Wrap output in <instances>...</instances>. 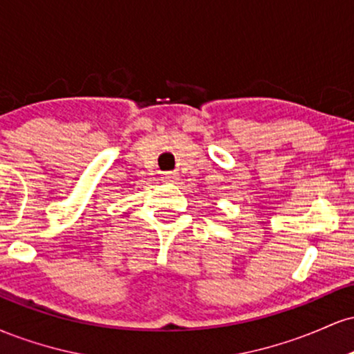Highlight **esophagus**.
<instances>
[{
	"mask_svg": "<svg viewBox=\"0 0 354 354\" xmlns=\"http://www.w3.org/2000/svg\"><path fill=\"white\" fill-rule=\"evenodd\" d=\"M163 180L174 181V180H178V176H176V173H165L163 174Z\"/></svg>",
	"mask_w": 354,
	"mask_h": 354,
	"instance_id": "34e87169",
	"label": "esophagus"
}]
</instances>
